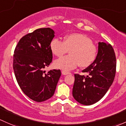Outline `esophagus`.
Listing matches in <instances>:
<instances>
[{"instance_id":"34e87169","label":"esophagus","mask_w":126,"mask_h":126,"mask_svg":"<svg viewBox=\"0 0 126 126\" xmlns=\"http://www.w3.org/2000/svg\"><path fill=\"white\" fill-rule=\"evenodd\" d=\"M62 74H63V75H67V74H69L70 73H69V72H67V71H62Z\"/></svg>"}]
</instances>
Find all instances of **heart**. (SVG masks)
I'll return each instance as SVG.
<instances>
[{
	"label": "heart",
	"instance_id": "1",
	"mask_svg": "<svg viewBox=\"0 0 126 126\" xmlns=\"http://www.w3.org/2000/svg\"><path fill=\"white\" fill-rule=\"evenodd\" d=\"M53 55L61 57L69 50V55L63 57L54 62V66L64 71H70L80 65L81 67L89 66L97 56L96 46L92 40L80 33H71L65 35L63 42L53 39L49 45Z\"/></svg>",
	"mask_w": 126,
	"mask_h": 126
}]
</instances>
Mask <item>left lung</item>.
Segmentation results:
<instances>
[{
	"instance_id": "1",
	"label": "left lung",
	"mask_w": 126,
	"mask_h": 126,
	"mask_svg": "<svg viewBox=\"0 0 126 126\" xmlns=\"http://www.w3.org/2000/svg\"><path fill=\"white\" fill-rule=\"evenodd\" d=\"M116 57L110 44L99 42L97 56L93 63L83 72L75 74L72 89L74 99L83 105H91L100 100L112 85L116 73Z\"/></svg>"
}]
</instances>
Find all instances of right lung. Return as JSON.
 <instances>
[{"mask_svg": "<svg viewBox=\"0 0 126 126\" xmlns=\"http://www.w3.org/2000/svg\"><path fill=\"white\" fill-rule=\"evenodd\" d=\"M55 32L49 28H40L23 36L13 57V69L18 85L30 98L42 102L52 97L61 76L60 70L45 72L52 62L49 45Z\"/></svg>", "mask_w": 126, "mask_h": 126, "instance_id": "right-lung-1", "label": "right lung"}]
</instances>
